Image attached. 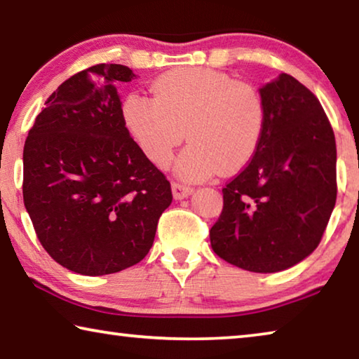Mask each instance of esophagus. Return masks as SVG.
Segmentation results:
<instances>
[{
	"label": "esophagus",
	"mask_w": 359,
	"mask_h": 359,
	"mask_svg": "<svg viewBox=\"0 0 359 359\" xmlns=\"http://www.w3.org/2000/svg\"><path fill=\"white\" fill-rule=\"evenodd\" d=\"M193 193V188L187 187L184 184H177V182H174L172 184V196L174 199H185L190 196Z\"/></svg>",
	"instance_id": "obj_1"
}]
</instances>
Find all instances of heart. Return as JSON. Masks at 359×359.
<instances>
[{"mask_svg": "<svg viewBox=\"0 0 359 359\" xmlns=\"http://www.w3.org/2000/svg\"><path fill=\"white\" fill-rule=\"evenodd\" d=\"M123 120L155 166L168 165L185 130L190 144L175 160L174 172L199 182L218 171H239L252 160L264 130V102L252 85L222 71L180 68L151 83V98L130 95Z\"/></svg>", "mask_w": 359, "mask_h": 359, "instance_id": "heart-1", "label": "heart"}]
</instances>
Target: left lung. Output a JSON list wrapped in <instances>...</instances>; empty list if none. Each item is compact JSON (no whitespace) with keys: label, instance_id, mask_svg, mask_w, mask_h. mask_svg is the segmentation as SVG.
I'll list each match as a JSON object with an SVG mask.
<instances>
[{"label":"left lung","instance_id":"8db88e82","mask_svg":"<svg viewBox=\"0 0 359 359\" xmlns=\"http://www.w3.org/2000/svg\"><path fill=\"white\" fill-rule=\"evenodd\" d=\"M264 130L257 151L223 188L210 229L218 257L250 272L285 271L320 244L336 205V139L311 90L293 76L261 85Z\"/></svg>","mask_w":359,"mask_h":359}]
</instances>
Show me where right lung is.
I'll return each instance as SVG.
<instances>
[{
    "mask_svg": "<svg viewBox=\"0 0 359 359\" xmlns=\"http://www.w3.org/2000/svg\"><path fill=\"white\" fill-rule=\"evenodd\" d=\"M96 65L46 101L23 147V203L46 252L66 269L106 276L139 263L172 203L171 184L125 126L117 82Z\"/></svg>",
    "mask_w": 359,
    "mask_h": 359,
    "instance_id": "obj_1",
    "label": "right lung"
}]
</instances>
